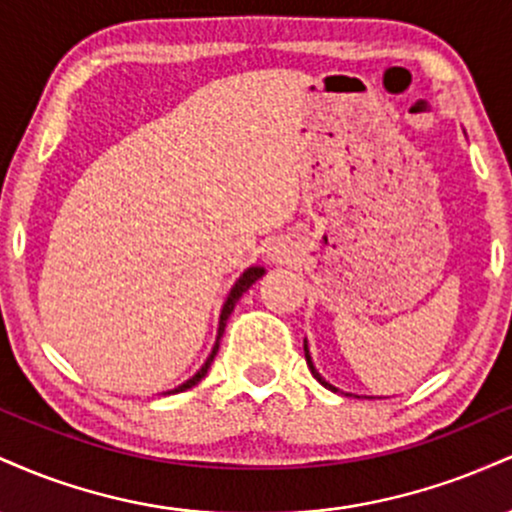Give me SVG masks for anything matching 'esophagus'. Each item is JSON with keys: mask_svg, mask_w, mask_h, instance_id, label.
<instances>
[{"mask_svg": "<svg viewBox=\"0 0 512 512\" xmlns=\"http://www.w3.org/2000/svg\"><path fill=\"white\" fill-rule=\"evenodd\" d=\"M281 255H284V250H281V248H274V250H272V255H269V257H272L274 262H279V260H281Z\"/></svg>", "mask_w": 512, "mask_h": 512, "instance_id": "34e87169", "label": "esophagus"}]
</instances>
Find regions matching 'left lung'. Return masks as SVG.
Masks as SVG:
<instances>
[{
  "mask_svg": "<svg viewBox=\"0 0 512 512\" xmlns=\"http://www.w3.org/2000/svg\"><path fill=\"white\" fill-rule=\"evenodd\" d=\"M303 349H305V361H308V368H310V373H313L315 375V378H317V383H320V385H325V387H330V390H334V392H337V387H332L330 383H327V380L325 378H322V375L320 373H317V370H315V366H313V358H310V351H308V342H305V346H303Z\"/></svg>",
  "mask_w": 512,
  "mask_h": 512,
  "instance_id": "1",
  "label": "left lung"
}]
</instances>
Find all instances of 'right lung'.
Returning <instances> with one entry per match:
<instances>
[{
  "instance_id": "add662e5",
  "label": "right lung",
  "mask_w": 512,
  "mask_h": 512,
  "mask_svg": "<svg viewBox=\"0 0 512 512\" xmlns=\"http://www.w3.org/2000/svg\"><path fill=\"white\" fill-rule=\"evenodd\" d=\"M262 274H264V267H250V269H245L243 276H240V279L236 281V284H233V289H231V293H228L226 303H223V308H221V320H219V337H216V344H214V349H211L209 358H207V361H204V366L199 368L197 373L192 375L190 380H187V383L178 385V387H175V390H170V392H185V390H190V387H195V385L199 383V380H202L204 375H207V370L211 368V363H214V356H216V351H219V342H221V337H223V330H226V320H228V317H231L233 308H236L238 298L243 296V293L248 291L250 286L255 284V281L260 279ZM170 392H168V395H170Z\"/></svg>"
}]
</instances>
